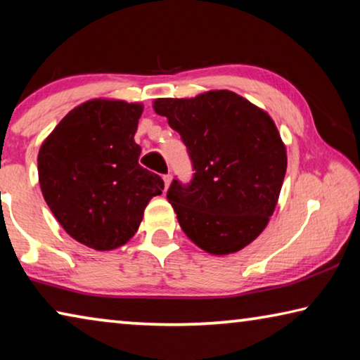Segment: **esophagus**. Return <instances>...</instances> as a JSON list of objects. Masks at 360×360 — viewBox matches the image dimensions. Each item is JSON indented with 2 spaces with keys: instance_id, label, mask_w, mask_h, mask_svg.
<instances>
[{
  "instance_id": "1",
  "label": "esophagus",
  "mask_w": 360,
  "mask_h": 360,
  "mask_svg": "<svg viewBox=\"0 0 360 360\" xmlns=\"http://www.w3.org/2000/svg\"><path fill=\"white\" fill-rule=\"evenodd\" d=\"M172 179H173V176L172 174H163V181H165V188H168V186H169V182H172Z\"/></svg>"
}]
</instances>
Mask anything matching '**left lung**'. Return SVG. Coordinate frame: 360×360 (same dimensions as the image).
Masks as SVG:
<instances>
[{
    "instance_id": "left-lung-1",
    "label": "left lung",
    "mask_w": 360,
    "mask_h": 360,
    "mask_svg": "<svg viewBox=\"0 0 360 360\" xmlns=\"http://www.w3.org/2000/svg\"><path fill=\"white\" fill-rule=\"evenodd\" d=\"M195 169L167 192L184 233L203 251L238 252L266 227L281 192L288 155L275 122L230 90L195 98H158Z\"/></svg>"
}]
</instances>
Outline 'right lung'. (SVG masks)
Wrapping results in <instances>:
<instances>
[{
    "label": "right lung",
    "instance_id": "obj_1",
    "mask_svg": "<svg viewBox=\"0 0 360 360\" xmlns=\"http://www.w3.org/2000/svg\"><path fill=\"white\" fill-rule=\"evenodd\" d=\"M143 105L90 100L72 109L42 143L38 174L52 214L71 238L112 251L136 233L163 181L138 163Z\"/></svg>",
    "mask_w": 360,
    "mask_h": 360
}]
</instances>
